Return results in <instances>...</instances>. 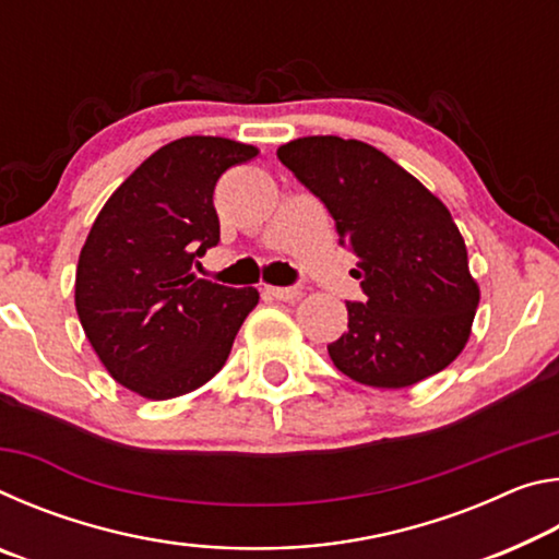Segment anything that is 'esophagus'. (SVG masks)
I'll return each instance as SVG.
<instances>
[{
  "instance_id": "esophagus-1",
  "label": "esophagus",
  "mask_w": 559,
  "mask_h": 559,
  "mask_svg": "<svg viewBox=\"0 0 559 559\" xmlns=\"http://www.w3.org/2000/svg\"><path fill=\"white\" fill-rule=\"evenodd\" d=\"M266 293L278 300H293L300 296V286H269Z\"/></svg>"
}]
</instances>
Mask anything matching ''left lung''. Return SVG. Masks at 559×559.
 <instances>
[{
	"label": "left lung",
	"instance_id": "left-lung-1",
	"mask_svg": "<svg viewBox=\"0 0 559 559\" xmlns=\"http://www.w3.org/2000/svg\"><path fill=\"white\" fill-rule=\"evenodd\" d=\"M276 155L325 204L340 246L357 257L353 276L365 300H347L345 335L328 345L337 370L402 390L449 367L471 335L480 293L447 206L359 140L298 138Z\"/></svg>",
	"mask_w": 559,
	"mask_h": 559
}]
</instances>
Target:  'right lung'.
Instances as JSON below:
<instances>
[{
    "instance_id": "add662e5",
    "label": "right lung",
    "mask_w": 559,
    "mask_h": 559,
    "mask_svg": "<svg viewBox=\"0 0 559 559\" xmlns=\"http://www.w3.org/2000/svg\"><path fill=\"white\" fill-rule=\"evenodd\" d=\"M257 155L226 138H179L150 155L91 226L75 310L112 380L140 396L173 400L210 382L257 308V288L192 273L219 243L216 179Z\"/></svg>"
}]
</instances>
